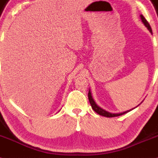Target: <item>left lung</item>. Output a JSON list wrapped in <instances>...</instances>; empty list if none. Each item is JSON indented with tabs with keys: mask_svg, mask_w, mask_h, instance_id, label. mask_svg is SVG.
Segmentation results:
<instances>
[{
	"mask_svg": "<svg viewBox=\"0 0 158 158\" xmlns=\"http://www.w3.org/2000/svg\"><path fill=\"white\" fill-rule=\"evenodd\" d=\"M140 19H141V20H142L143 23L144 24V26H145V27H146V28H147L148 29H149V31H150V32L152 33V28H151V27H150L149 23H148L147 20H146V18H144L143 15H140ZM88 97H89V101L90 104H91V106H92V109H93V110L94 111V112H97L98 114H100V115H102V116L106 117V118H113V117H118V116H120V115H122V114H126V113H127V112H130V111L132 110V109H135V108H137V107H138V106L140 105V103H141L142 102H143V101H142L141 103H140V104L137 106H136V107H135V108H133V109H129V110L126 111V112H120V113H112V112H107V111L104 110V109H102V108H101V107H100L99 106H98V105H97V103H95V101H94L93 98H92V93H91V91H90V89L89 90Z\"/></svg>",
	"mask_w": 158,
	"mask_h": 158,
	"instance_id": "left-lung-1",
	"label": "left lung"
}]
</instances>
